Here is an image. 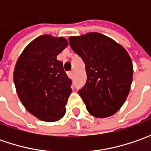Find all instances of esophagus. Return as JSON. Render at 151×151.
Returning <instances> with one entry per match:
<instances>
[{
    "label": "esophagus",
    "mask_w": 151,
    "mask_h": 151,
    "mask_svg": "<svg viewBox=\"0 0 151 151\" xmlns=\"http://www.w3.org/2000/svg\"><path fill=\"white\" fill-rule=\"evenodd\" d=\"M73 74H74V73H73V71H69L67 75H68V76H69L70 78L72 79L73 78Z\"/></svg>",
    "instance_id": "esophagus-1"
}]
</instances>
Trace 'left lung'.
Returning a JSON list of instances; mask_svg holds the SVG:
<instances>
[{"instance_id": "obj_1", "label": "left lung", "mask_w": 151, "mask_h": 151, "mask_svg": "<svg viewBox=\"0 0 151 151\" xmlns=\"http://www.w3.org/2000/svg\"><path fill=\"white\" fill-rule=\"evenodd\" d=\"M73 51L82 59L87 76L79 94L89 113L107 118L126 101L133 80V64L124 48L99 32L69 38Z\"/></svg>"}]
</instances>
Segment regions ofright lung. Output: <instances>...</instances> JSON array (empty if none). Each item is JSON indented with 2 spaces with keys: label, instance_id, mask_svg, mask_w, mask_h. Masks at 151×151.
I'll return each instance as SVG.
<instances>
[{
  "label": "right lung",
  "instance_id": "obj_1",
  "mask_svg": "<svg viewBox=\"0 0 151 151\" xmlns=\"http://www.w3.org/2000/svg\"><path fill=\"white\" fill-rule=\"evenodd\" d=\"M68 46L63 37L41 35L27 46L17 61L13 80L22 105L44 122L63 118L71 93V80L57 55Z\"/></svg>",
  "mask_w": 151,
  "mask_h": 151
}]
</instances>
